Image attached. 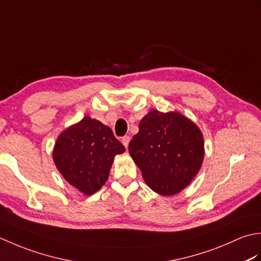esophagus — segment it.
I'll use <instances>...</instances> for the list:
<instances>
[{
	"mask_svg": "<svg viewBox=\"0 0 261 261\" xmlns=\"http://www.w3.org/2000/svg\"><path fill=\"white\" fill-rule=\"evenodd\" d=\"M130 139L131 138L129 137V136H124V137H122V139H121V142L123 143V146L125 147V148H127V146H129V142H130Z\"/></svg>",
	"mask_w": 261,
	"mask_h": 261,
	"instance_id": "1",
	"label": "esophagus"
}]
</instances>
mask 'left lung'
Instances as JSON below:
<instances>
[{"mask_svg": "<svg viewBox=\"0 0 261 261\" xmlns=\"http://www.w3.org/2000/svg\"><path fill=\"white\" fill-rule=\"evenodd\" d=\"M129 152L146 184L160 195H175L201 168L204 140L198 126L180 113L151 110L139 123Z\"/></svg>", "mask_w": 261, "mask_h": 261, "instance_id": "1", "label": "left lung"}]
</instances>
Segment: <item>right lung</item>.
<instances>
[{
	"label": "right lung",
	"mask_w": 261,
	"mask_h": 261,
	"mask_svg": "<svg viewBox=\"0 0 261 261\" xmlns=\"http://www.w3.org/2000/svg\"><path fill=\"white\" fill-rule=\"evenodd\" d=\"M124 151L108 125L85 116L60 134L53 159L64 178L88 196L105 184L114 157Z\"/></svg>",
	"instance_id": "1"
}]
</instances>
